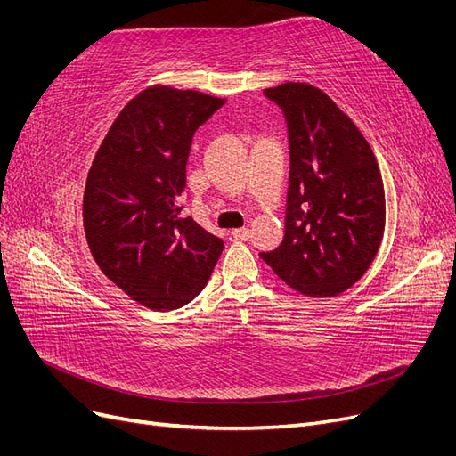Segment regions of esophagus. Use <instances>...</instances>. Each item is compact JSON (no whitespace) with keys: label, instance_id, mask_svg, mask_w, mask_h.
<instances>
[{"label":"esophagus","instance_id":"1","mask_svg":"<svg viewBox=\"0 0 456 456\" xmlns=\"http://www.w3.org/2000/svg\"><path fill=\"white\" fill-rule=\"evenodd\" d=\"M232 238L236 241H247L251 238V232L247 228H238V230H232Z\"/></svg>","mask_w":456,"mask_h":456}]
</instances>
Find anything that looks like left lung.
<instances>
[{"label": "left lung", "instance_id": "1", "mask_svg": "<svg viewBox=\"0 0 456 456\" xmlns=\"http://www.w3.org/2000/svg\"><path fill=\"white\" fill-rule=\"evenodd\" d=\"M287 123L285 236L260 258L295 291L325 298L352 287L375 260L384 186L370 146L325 93L306 84L265 89Z\"/></svg>", "mask_w": 456, "mask_h": 456}]
</instances>
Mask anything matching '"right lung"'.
Listing matches in <instances>:
<instances>
[{"mask_svg": "<svg viewBox=\"0 0 456 456\" xmlns=\"http://www.w3.org/2000/svg\"><path fill=\"white\" fill-rule=\"evenodd\" d=\"M224 104L198 91L151 87L121 110L96 151L84 224L96 265L150 310H176L211 278L223 240L183 216L196 129Z\"/></svg>", "mask_w": 456, "mask_h": 456, "instance_id": "1", "label": "right lung"}]
</instances>
